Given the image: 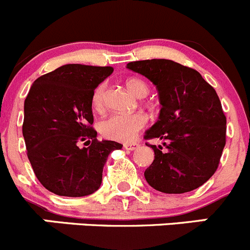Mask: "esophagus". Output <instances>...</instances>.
<instances>
[{
	"label": "esophagus",
	"mask_w": 250,
	"mask_h": 250,
	"mask_svg": "<svg viewBox=\"0 0 250 250\" xmlns=\"http://www.w3.org/2000/svg\"><path fill=\"white\" fill-rule=\"evenodd\" d=\"M140 145L137 142H129V144L124 145V148L127 149V151H134V149L139 148Z\"/></svg>",
	"instance_id": "1"
}]
</instances>
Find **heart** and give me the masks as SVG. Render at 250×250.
Segmentation results:
<instances>
[{
  "mask_svg": "<svg viewBox=\"0 0 250 250\" xmlns=\"http://www.w3.org/2000/svg\"><path fill=\"white\" fill-rule=\"evenodd\" d=\"M126 87L136 97H145L148 93V85L140 78H129ZM92 105L97 111H101L105 105V87L98 85L92 97ZM147 116L142 113L135 114H111L101 121L99 131L105 139L113 141L129 142L137 136L147 125Z\"/></svg>",
  "mask_w": 250,
  "mask_h": 250,
  "instance_id": "heart-1",
  "label": "heart"
}]
</instances>
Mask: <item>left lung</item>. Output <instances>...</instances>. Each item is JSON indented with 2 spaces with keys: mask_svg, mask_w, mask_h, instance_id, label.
Segmentation results:
<instances>
[{
  "mask_svg": "<svg viewBox=\"0 0 250 250\" xmlns=\"http://www.w3.org/2000/svg\"><path fill=\"white\" fill-rule=\"evenodd\" d=\"M127 68L148 78L162 105L145 139L162 140L145 178L153 189L183 194L216 172L226 145V116L217 93L194 68L166 59L134 61Z\"/></svg>",
  "mask_w": 250,
  "mask_h": 250,
  "instance_id": "obj_1",
  "label": "left lung"
}]
</instances>
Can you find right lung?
Here are the masks:
<instances>
[{
    "label": "right lung",
    "mask_w": 250,
    "mask_h": 250,
    "mask_svg": "<svg viewBox=\"0 0 250 250\" xmlns=\"http://www.w3.org/2000/svg\"><path fill=\"white\" fill-rule=\"evenodd\" d=\"M110 66L68 63L34 81L24 102L23 137L38 180L60 196L78 198L99 189L110 152L123 145L98 141L92 127L94 89ZM84 142L85 147L79 144Z\"/></svg>",
    "instance_id": "1"
}]
</instances>
